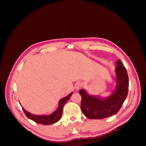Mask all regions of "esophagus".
<instances>
[{
    "label": "esophagus",
    "mask_w": 146,
    "mask_h": 146,
    "mask_svg": "<svg viewBox=\"0 0 146 146\" xmlns=\"http://www.w3.org/2000/svg\"><path fill=\"white\" fill-rule=\"evenodd\" d=\"M82 83L80 82H77L76 83V84H75L74 87L76 88V90H79L82 88Z\"/></svg>",
    "instance_id": "esophagus-1"
}]
</instances>
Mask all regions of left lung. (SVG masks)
Instances as JSON below:
<instances>
[{
    "label": "left lung",
    "instance_id": "8db88e82",
    "mask_svg": "<svg viewBox=\"0 0 146 146\" xmlns=\"http://www.w3.org/2000/svg\"><path fill=\"white\" fill-rule=\"evenodd\" d=\"M116 68L117 85L114 93L105 99L88 95L85 90L78 91L82 96L81 109L89 119H101L111 116L121 109L129 91V77L126 68L120 60L116 61Z\"/></svg>",
    "mask_w": 146,
    "mask_h": 146
}]
</instances>
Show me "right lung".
Here are the masks:
<instances>
[{
  "label": "right lung",
  "instance_id": "1",
  "mask_svg": "<svg viewBox=\"0 0 146 146\" xmlns=\"http://www.w3.org/2000/svg\"><path fill=\"white\" fill-rule=\"evenodd\" d=\"M72 94V92L69 94L68 96L65 97V98L61 99L59 102V107L56 111L50 115L48 116H44V115H34V114H30V113L27 112V111L23 108V111L25 113L28 118H29L31 120L35 121L38 123H40L42 125H50L55 123L56 122H58L61 116H62L63 113V108L64 107V105L66 104L69 98H70Z\"/></svg>",
  "mask_w": 146,
  "mask_h": 146
}]
</instances>
